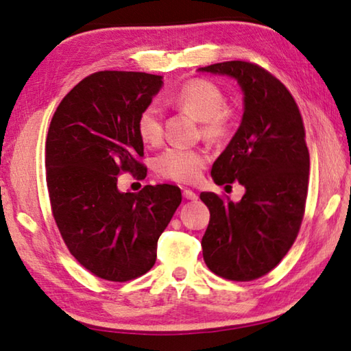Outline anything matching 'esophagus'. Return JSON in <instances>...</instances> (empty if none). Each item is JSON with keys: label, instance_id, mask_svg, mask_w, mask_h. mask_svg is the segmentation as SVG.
Instances as JSON below:
<instances>
[{"label": "esophagus", "instance_id": "34e87169", "mask_svg": "<svg viewBox=\"0 0 351 351\" xmlns=\"http://www.w3.org/2000/svg\"><path fill=\"white\" fill-rule=\"evenodd\" d=\"M182 197L186 198V199H198V195L195 193V192H192V190H189V189H184Z\"/></svg>", "mask_w": 351, "mask_h": 351}]
</instances>
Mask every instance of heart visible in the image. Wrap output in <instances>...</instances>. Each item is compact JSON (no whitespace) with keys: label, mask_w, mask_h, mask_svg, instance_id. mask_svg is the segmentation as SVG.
<instances>
[{"label":"heart","mask_w":351,"mask_h":351,"mask_svg":"<svg viewBox=\"0 0 351 351\" xmlns=\"http://www.w3.org/2000/svg\"><path fill=\"white\" fill-rule=\"evenodd\" d=\"M171 102L201 122V132L209 141H224L232 133L234 116L226 108V96L215 83L193 79L171 94ZM138 134L147 145H158L162 139V112L158 105L145 106L138 119ZM207 156L199 150L170 147L156 158V171L178 182H193L204 169Z\"/></svg>","instance_id":"1"}]
</instances>
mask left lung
Listing matches in <instances>:
<instances>
[{
    "mask_svg": "<svg viewBox=\"0 0 351 351\" xmlns=\"http://www.w3.org/2000/svg\"><path fill=\"white\" fill-rule=\"evenodd\" d=\"M198 71L228 75L243 93L240 127L213 162L212 180L239 181L245 195L239 203L199 195L210 212L203 257L219 277L254 280L280 263L304 218L310 175L304 122L287 88L257 64L234 60Z\"/></svg>",
    "mask_w": 351,
    "mask_h": 351,
    "instance_id": "left-lung-1",
    "label": "left lung"
}]
</instances>
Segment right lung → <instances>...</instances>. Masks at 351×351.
Instances as JSON below:
<instances>
[{"label": "right lung", "instance_id": "obj_1", "mask_svg": "<svg viewBox=\"0 0 351 351\" xmlns=\"http://www.w3.org/2000/svg\"><path fill=\"white\" fill-rule=\"evenodd\" d=\"M162 79L127 71L86 77L57 106L47 132L46 181L58 230L83 268L105 280L150 271L159 237L181 204V190L170 184L139 193L117 189L122 170L145 173L138 119Z\"/></svg>", "mask_w": 351, "mask_h": 351}]
</instances>
